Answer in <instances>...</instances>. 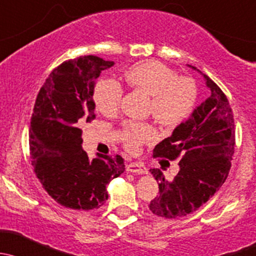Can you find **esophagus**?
<instances>
[{
    "mask_svg": "<svg viewBox=\"0 0 256 256\" xmlns=\"http://www.w3.org/2000/svg\"><path fill=\"white\" fill-rule=\"evenodd\" d=\"M127 171L136 174H144L146 172V168L140 162H129L127 165Z\"/></svg>",
    "mask_w": 256,
    "mask_h": 256,
    "instance_id": "1",
    "label": "esophagus"
}]
</instances>
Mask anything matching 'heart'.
I'll return each mask as SVG.
<instances>
[{"label": "heart", "instance_id": "heart-1", "mask_svg": "<svg viewBox=\"0 0 256 256\" xmlns=\"http://www.w3.org/2000/svg\"><path fill=\"white\" fill-rule=\"evenodd\" d=\"M129 86L149 94L148 112L164 126H176L185 120L194 108L197 88L194 81L178 76L171 68L156 60L139 62L124 75ZM123 88L114 78H101L94 88V101L100 112L114 114L120 110ZM122 140L126 149L136 152L143 144L156 138L150 123L128 120L123 124Z\"/></svg>", "mask_w": 256, "mask_h": 256}]
</instances>
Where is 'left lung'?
I'll list each match as a JSON object with an SVG mask.
<instances>
[{
    "mask_svg": "<svg viewBox=\"0 0 256 256\" xmlns=\"http://www.w3.org/2000/svg\"><path fill=\"white\" fill-rule=\"evenodd\" d=\"M204 76L210 96L154 149V158L181 159L172 180L158 168L150 170L159 194L148 207L159 217H185L197 210L224 184L230 170L236 146L233 110L220 86Z\"/></svg>",
    "mask_w": 256,
    "mask_h": 256,
    "instance_id": "left-lung-1",
    "label": "left lung"
}]
</instances>
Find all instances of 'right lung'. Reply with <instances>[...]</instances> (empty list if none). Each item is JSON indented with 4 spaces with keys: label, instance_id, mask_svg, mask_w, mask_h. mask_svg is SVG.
I'll list each match as a JSON object with an SVG mask.
<instances>
[{
    "label": "right lung",
    "instance_id": "add662e5",
    "mask_svg": "<svg viewBox=\"0 0 256 256\" xmlns=\"http://www.w3.org/2000/svg\"><path fill=\"white\" fill-rule=\"evenodd\" d=\"M113 62L78 56L55 68L39 90L30 128L36 176L58 204L72 210L100 208L108 198L107 184L124 171L120 155L84 152V123L94 120V80Z\"/></svg>",
    "mask_w": 256,
    "mask_h": 256
}]
</instances>
